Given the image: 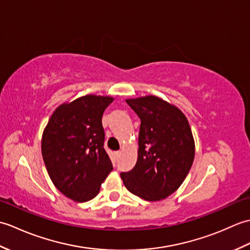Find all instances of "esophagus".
Instances as JSON below:
<instances>
[{
  "label": "esophagus",
  "instance_id": "1",
  "mask_svg": "<svg viewBox=\"0 0 250 250\" xmlns=\"http://www.w3.org/2000/svg\"><path fill=\"white\" fill-rule=\"evenodd\" d=\"M121 155V151H116V157H119Z\"/></svg>",
  "mask_w": 250,
  "mask_h": 250
}]
</instances>
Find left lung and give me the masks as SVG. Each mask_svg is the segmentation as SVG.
<instances>
[{"label": "left lung", "mask_w": 250, "mask_h": 250, "mask_svg": "<svg viewBox=\"0 0 250 250\" xmlns=\"http://www.w3.org/2000/svg\"><path fill=\"white\" fill-rule=\"evenodd\" d=\"M141 119L137 161L120 177L131 193L155 202L175 192L192 167L195 145L187 117L156 95L126 99Z\"/></svg>", "instance_id": "1"}]
</instances>
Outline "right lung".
<instances>
[{
    "label": "right lung",
    "mask_w": 250,
    "mask_h": 250,
    "mask_svg": "<svg viewBox=\"0 0 250 250\" xmlns=\"http://www.w3.org/2000/svg\"><path fill=\"white\" fill-rule=\"evenodd\" d=\"M114 98L87 94L58 106L42 136V156L51 182L75 202L97 196L113 169L104 149L102 116Z\"/></svg>",
    "instance_id": "add662e5"
}]
</instances>
